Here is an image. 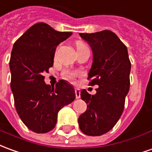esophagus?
Segmentation results:
<instances>
[{"label":"esophagus","instance_id":"1","mask_svg":"<svg viewBox=\"0 0 152 152\" xmlns=\"http://www.w3.org/2000/svg\"><path fill=\"white\" fill-rule=\"evenodd\" d=\"M75 93H76V98L79 99L80 97V91L79 89H75Z\"/></svg>","mask_w":152,"mask_h":152}]
</instances>
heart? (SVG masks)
Wrapping results in <instances>:
<instances>
[{"label": "heart", "mask_w": 152, "mask_h": 152, "mask_svg": "<svg viewBox=\"0 0 152 152\" xmlns=\"http://www.w3.org/2000/svg\"><path fill=\"white\" fill-rule=\"evenodd\" d=\"M86 45L82 42H77L76 43V48L77 50L82 49L84 48H86ZM80 75V72L78 71H71V70H65L62 72V77L68 81H74V80L76 79L77 76Z\"/></svg>", "instance_id": "1"}]
</instances>
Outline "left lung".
<instances>
[{"mask_svg": "<svg viewBox=\"0 0 152 152\" xmlns=\"http://www.w3.org/2000/svg\"><path fill=\"white\" fill-rule=\"evenodd\" d=\"M80 36L91 45L93 64L87 79L89 86L99 87L91 95L86 90L80 98L87 109L78 118L80 129L88 136H100L110 131L120 118L130 86L131 61L127 47L110 30Z\"/></svg>", "mask_w": 152, "mask_h": 152, "instance_id": "8db88e82", "label": "left lung"}]
</instances>
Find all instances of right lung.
I'll use <instances>...</instances> for the list:
<instances>
[{
    "instance_id": "1",
    "label": "right lung",
    "mask_w": 152,
    "mask_h": 152,
    "mask_svg": "<svg viewBox=\"0 0 152 152\" xmlns=\"http://www.w3.org/2000/svg\"><path fill=\"white\" fill-rule=\"evenodd\" d=\"M72 34L40 22L14 43L10 68L15 106L22 122L36 133L53 130L58 111L76 98L72 86L64 80L52 88L44 82V74L53 66L57 46Z\"/></svg>"
}]
</instances>
